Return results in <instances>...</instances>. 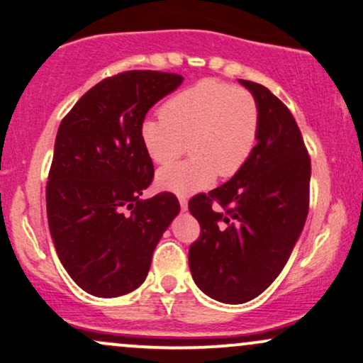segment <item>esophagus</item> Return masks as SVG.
I'll use <instances>...</instances> for the list:
<instances>
[{
	"label": "esophagus",
	"mask_w": 363,
	"mask_h": 363,
	"mask_svg": "<svg viewBox=\"0 0 363 363\" xmlns=\"http://www.w3.org/2000/svg\"><path fill=\"white\" fill-rule=\"evenodd\" d=\"M179 204H181L182 211H187V199H186V197H179Z\"/></svg>",
	"instance_id": "esophagus-1"
}]
</instances>
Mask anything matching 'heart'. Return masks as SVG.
Here are the masks:
<instances>
[{"mask_svg":"<svg viewBox=\"0 0 363 363\" xmlns=\"http://www.w3.org/2000/svg\"><path fill=\"white\" fill-rule=\"evenodd\" d=\"M259 108L250 91L206 79L179 91L162 113L144 118L139 135L154 162L166 164L189 147L192 157L157 172L162 191L189 196L218 177L240 172L258 142Z\"/></svg>","mask_w":363,"mask_h":363,"instance_id":"1","label":"heart"}]
</instances>
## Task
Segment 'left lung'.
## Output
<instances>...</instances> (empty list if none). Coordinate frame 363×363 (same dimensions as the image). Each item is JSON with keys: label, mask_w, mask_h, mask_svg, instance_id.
Instances as JSON below:
<instances>
[{"label": "left lung", "mask_w": 363, "mask_h": 363, "mask_svg": "<svg viewBox=\"0 0 363 363\" xmlns=\"http://www.w3.org/2000/svg\"><path fill=\"white\" fill-rule=\"evenodd\" d=\"M259 108L256 147L226 184L189 201L201 236L189 268L201 291L240 305L261 295L290 258L308 214L310 157L291 112L266 86L240 80ZM218 202L223 210H213Z\"/></svg>", "instance_id": "obj_1"}]
</instances>
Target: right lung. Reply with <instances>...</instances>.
<instances>
[{
  "label": "right lung",
  "instance_id": "add662e5",
  "mask_svg": "<svg viewBox=\"0 0 363 363\" xmlns=\"http://www.w3.org/2000/svg\"><path fill=\"white\" fill-rule=\"evenodd\" d=\"M182 80L164 72L118 73L86 91L60 123L47 184L48 226L63 268L90 295L116 298L139 288L181 211L171 192L140 197L154 164L139 128Z\"/></svg>",
  "mask_w": 363,
  "mask_h": 363
}]
</instances>
